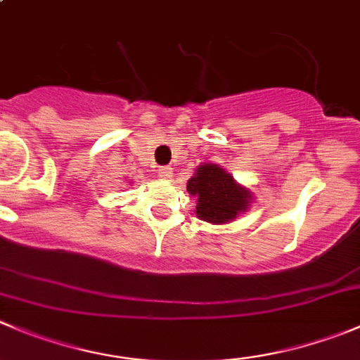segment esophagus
I'll list each match as a JSON object with an SVG mask.
<instances>
[{"mask_svg": "<svg viewBox=\"0 0 360 360\" xmlns=\"http://www.w3.org/2000/svg\"><path fill=\"white\" fill-rule=\"evenodd\" d=\"M159 176L162 178V180H171V178H173V167L169 166L159 167Z\"/></svg>", "mask_w": 360, "mask_h": 360, "instance_id": "34e87169", "label": "esophagus"}]
</instances>
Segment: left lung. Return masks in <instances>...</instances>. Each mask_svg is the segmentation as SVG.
Returning <instances> with one entry per match:
<instances>
[{"label": "left lung", "mask_w": 360, "mask_h": 360, "mask_svg": "<svg viewBox=\"0 0 360 360\" xmlns=\"http://www.w3.org/2000/svg\"><path fill=\"white\" fill-rule=\"evenodd\" d=\"M187 191L196 198V217L210 224H228L255 203V196L222 166L203 162L187 180Z\"/></svg>", "instance_id": "8db88e82"}]
</instances>
